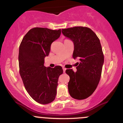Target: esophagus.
<instances>
[{
    "instance_id": "obj_1",
    "label": "esophagus",
    "mask_w": 123,
    "mask_h": 123,
    "mask_svg": "<svg viewBox=\"0 0 123 123\" xmlns=\"http://www.w3.org/2000/svg\"><path fill=\"white\" fill-rule=\"evenodd\" d=\"M62 69H63V72H65V70H66V68H62Z\"/></svg>"
}]
</instances>
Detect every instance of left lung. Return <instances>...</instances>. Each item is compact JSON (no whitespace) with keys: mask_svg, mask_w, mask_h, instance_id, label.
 <instances>
[{"mask_svg":"<svg viewBox=\"0 0 123 123\" xmlns=\"http://www.w3.org/2000/svg\"><path fill=\"white\" fill-rule=\"evenodd\" d=\"M62 33L74 43L73 58H79L77 71L66 69L69 76L68 91L76 99L88 98L97 88L101 79L104 56L98 36L87 27H75L62 29Z\"/></svg>","mask_w":123,"mask_h":123,"instance_id":"1","label":"left lung"}]
</instances>
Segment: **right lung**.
<instances>
[{
  "label": "right lung",
  "instance_id": "obj_1",
  "mask_svg": "<svg viewBox=\"0 0 123 123\" xmlns=\"http://www.w3.org/2000/svg\"><path fill=\"white\" fill-rule=\"evenodd\" d=\"M61 31L46 28H34L22 39L19 48V74L25 88L35 101L41 104L53 102L57 94L61 66L54 68L44 66L51 44L60 36Z\"/></svg>",
  "mask_w": 123,
  "mask_h": 123
}]
</instances>
